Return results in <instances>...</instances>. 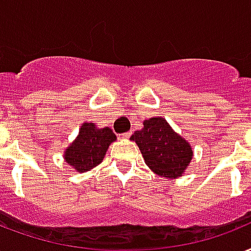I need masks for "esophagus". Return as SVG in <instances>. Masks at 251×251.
<instances>
[{
	"label": "esophagus",
	"mask_w": 251,
	"mask_h": 251,
	"mask_svg": "<svg viewBox=\"0 0 251 251\" xmlns=\"http://www.w3.org/2000/svg\"><path fill=\"white\" fill-rule=\"evenodd\" d=\"M131 135H132V132H126V133H123V135H122V137H123V139H128V137H129Z\"/></svg>",
	"instance_id": "34e87169"
}]
</instances>
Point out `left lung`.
<instances>
[{
  "instance_id": "8db88e82",
  "label": "left lung",
  "mask_w": 251,
  "mask_h": 251,
  "mask_svg": "<svg viewBox=\"0 0 251 251\" xmlns=\"http://www.w3.org/2000/svg\"><path fill=\"white\" fill-rule=\"evenodd\" d=\"M131 140L137 144L145 164L157 176L178 178L191 162L190 143L161 116L144 120V128L136 131Z\"/></svg>"
}]
</instances>
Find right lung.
<instances>
[{"instance_id":"right-lung-1","label":"right lung","mask_w":251,"mask_h":251,"mask_svg":"<svg viewBox=\"0 0 251 251\" xmlns=\"http://www.w3.org/2000/svg\"><path fill=\"white\" fill-rule=\"evenodd\" d=\"M115 140V133L108 127L97 128L94 123H83L78 136L64 153V160L75 172H89L103 161L110 144Z\"/></svg>"}]
</instances>
